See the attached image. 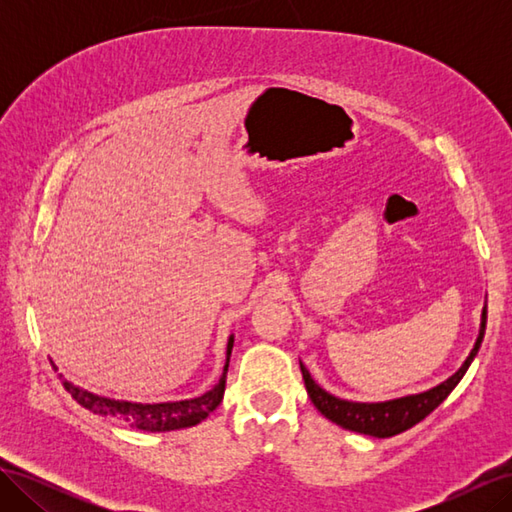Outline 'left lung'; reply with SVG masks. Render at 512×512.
<instances>
[{
    "instance_id": "1",
    "label": "left lung",
    "mask_w": 512,
    "mask_h": 512,
    "mask_svg": "<svg viewBox=\"0 0 512 512\" xmlns=\"http://www.w3.org/2000/svg\"><path fill=\"white\" fill-rule=\"evenodd\" d=\"M485 327H487V305L483 307V314H480L478 337L474 342V348L468 354V359L461 363V367L453 376H448L444 382L431 386V389L423 393H412V395L386 399V401L342 399V397L331 395L329 391H324L322 386L312 378V374H309L307 367L299 361L307 395L312 399V404L318 408V412L322 416H327L329 421H333L339 427L356 431V433H365V436H374V438L397 436V433L414 427L416 423H421L427 414H431L448 395H451V391L472 365L474 356L478 354V348L483 344V337H485Z\"/></svg>"
}]
</instances>
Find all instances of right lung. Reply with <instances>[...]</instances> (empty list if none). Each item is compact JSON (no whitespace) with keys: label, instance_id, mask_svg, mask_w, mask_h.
I'll return each instance as SVG.
<instances>
[{"label":"right lung","instance_id":"1","mask_svg":"<svg viewBox=\"0 0 512 512\" xmlns=\"http://www.w3.org/2000/svg\"><path fill=\"white\" fill-rule=\"evenodd\" d=\"M232 344H235V335L228 337L226 363L218 384H215L211 391L192 399L162 401V404H134V401H121V399L89 393L81 389V386L72 384L70 380H64V386L72 395V399H76V404H81L83 408L91 410L94 414L111 418V421L126 423L134 429L156 433V431H175V429L194 427L200 421H205V418L220 406L224 389H226V374H228Z\"/></svg>","mask_w":512,"mask_h":512}]
</instances>
